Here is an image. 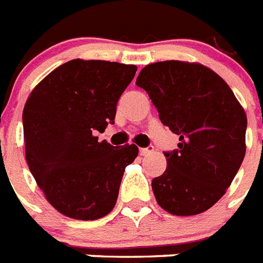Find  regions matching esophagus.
Segmentation results:
<instances>
[{
	"instance_id": "1",
	"label": "esophagus",
	"mask_w": 263,
	"mask_h": 263,
	"mask_svg": "<svg viewBox=\"0 0 263 263\" xmlns=\"http://www.w3.org/2000/svg\"><path fill=\"white\" fill-rule=\"evenodd\" d=\"M153 151H155V148H153V145H149V146H146V148H141V149H140V153H141L142 156H148V155L153 153Z\"/></svg>"
}]
</instances>
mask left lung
<instances>
[{
    "mask_svg": "<svg viewBox=\"0 0 263 263\" xmlns=\"http://www.w3.org/2000/svg\"><path fill=\"white\" fill-rule=\"evenodd\" d=\"M161 123L179 136L164 152L167 170L152 180L157 203L175 216L208 211L226 194L246 153L247 117L228 84L199 64L164 61L142 69L136 81Z\"/></svg>",
    "mask_w": 263,
    "mask_h": 263,
    "instance_id": "left-lung-1",
    "label": "left lung"
}]
</instances>
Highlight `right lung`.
<instances>
[{
    "instance_id": "1",
    "label": "right lung",
    "mask_w": 263,
    "mask_h": 263,
    "mask_svg": "<svg viewBox=\"0 0 263 263\" xmlns=\"http://www.w3.org/2000/svg\"><path fill=\"white\" fill-rule=\"evenodd\" d=\"M136 72L134 65L72 60L42 80L25 103V159L62 215L96 220L115 206L138 148L99 142L96 133L114 123L117 103Z\"/></svg>"
}]
</instances>
